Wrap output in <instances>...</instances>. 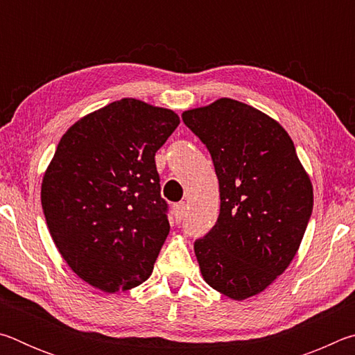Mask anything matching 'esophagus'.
I'll use <instances>...</instances> for the list:
<instances>
[{"label": "esophagus", "instance_id": "34e87169", "mask_svg": "<svg viewBox=\"0 0 355 355\" xmlns=\"http://www.w3.org/2000/svg\"><path fill=\"white\" fill-rule=\"evenodd\" d=\"M173 219H175V224H180V222L183 220L184 214H186V203H177V205H173Z\"/></svg>", "mask_w": 355, "mask_h": 355}]
</instances>
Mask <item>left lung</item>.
I'll return each instance as SVG.
<instances>
[{"mask_svg": "<svg viewBox=\"0 0 355 355\" xmlns=\"http://www.w3.org/2000/svg\"><path fill=\"white\" fill-rule=\"evenodd\" d=\"M211 155L219 180L216 225L194 243L203 280L233 300L284 274L313 209V186L285 128L232 98L182 114Z\"/></svg>", "mask_w": 355, "mask_h": 355, "instance_id": "obj_1", "label": "left lung"}]
</instances>
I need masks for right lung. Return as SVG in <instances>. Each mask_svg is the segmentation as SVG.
<instances>
[{
    "label": "right lung",
    "mask_w": 355,
    "mask_h": 355,
    "mask_svg": "<svg viewBox=\"0 0 355 355\" xmlns=\"http://www.w3.org/2000/svg\"><path fill=\"white\" fill-rule=\"evenodd\" d=\"M180 117L136 98L112 101L65 131L40 200L59 254L105 293L146 282L169 235L155 153Z\"/></svg>",
    "instance_id": "obj_1"
}]
</instances>
